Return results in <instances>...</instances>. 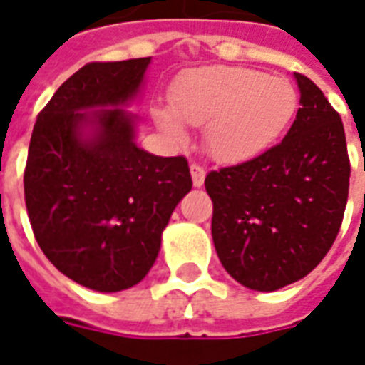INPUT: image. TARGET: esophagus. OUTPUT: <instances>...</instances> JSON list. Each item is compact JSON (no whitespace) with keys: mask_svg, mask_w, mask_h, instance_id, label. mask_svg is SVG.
I'll return each instance as SVG.
<instances>
[{"mask_svg":"<svg viewBox=\"0 0 365 365\" xmlns=\"http://www.w3.org/2000/svg\"><path fill=\"white\" fill-rule=\"evenodd\" d=\"M190 175H192V185L196 188H200L204 185V179H206V169L198 163L190 165Z\"/></svg>","mask_w":365,"mask_h":365,"instance_id":"1","label":"esophagus"}]
</instances>
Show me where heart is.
<instances>
[{
  "label": "heart",
  "mask_w": 365,
  "mask_h": 365,
  "mask_svg": "<svg viewBox=\"0 0 365 365\" xmlns=\"http://www.w3.org/2000/svg\"><path fill=\"white\" fill-rule=\"evenodd\" d=\"M169 108H155L157 126L185 142L186 128L206 127V148L222 163H245L262 155L286 134L297 113L294 83L264 71L212 66L180 77L169 93Z\"/></svg>",
  "instance_id": "heart-1"
}]
</instances>
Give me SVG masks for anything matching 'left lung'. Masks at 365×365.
<instances>
[{
  "mask_svg": "<svg viewBox=\"0 0 365 365\" xmlns=\"http://www.w3.org/2000/svg\"><path fill=\"white\" fill-rule=\"evenodd\" d=\"M299 110L262 155L208 173L212 239L231 278L255 292L302 280L339 235L350 161L339 113L309 77L294 73Z\"/></svg>",
  "mask_w": 365,
  "mask_h": 365,
  "instance_id": "obj_1",
  "label": "left lung"
}]
</instances>
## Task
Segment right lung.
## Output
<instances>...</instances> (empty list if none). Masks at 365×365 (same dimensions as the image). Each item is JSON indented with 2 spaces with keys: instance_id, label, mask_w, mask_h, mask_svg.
I'll use <instances>...</instances> for the list:
<instances>
[{
  "instance_id": "obj_1",
  "label": "right lung",
  "mask_w": 365,
  "mask_h": 365,
  "mask_svg": "<svg viewBox=\"0 0 365 365\" xmlns=\"http://www.w3.org/2000/svg\"><path fill=\"white\" fill-rule=\"evenodd\" d=\"M151 58L87 63L60 85L36 118L25 202L46 259L95 292H122L153 267L173 210L190 192L185 157L135 145Z\"/></svg>"
}]
</instances>
